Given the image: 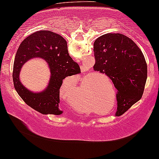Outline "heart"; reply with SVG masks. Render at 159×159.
Returning a JSON list of instances; mask_svg holds the SVG:
<instances>
[{"label": "heart", "instance_id": "obj_1", "mask_svg": "<svg viewBox=\"0 0 159 159\" xmlns=\"http://www.w3.org/2000/svg\"><path fill=\"white\" fill-rule=\"evenodd\" d=\"M89 92H92V90H90ZM88 92H89V90H88ZM106 94V92H104L101 87H97L92 92L89 104V99H88L87 95L84 94L83 88H81L77 92L76 96L72 97L70 99L69 104L70 106L73 107L75 109H76L77 111L82 112H88L90 111H94L95 109L92 99H93L94 103L99 106L101 104H103L104 101L107 100Z\"/></svg>", "mask_w": 159, "mask_h": 159}]
</instances>
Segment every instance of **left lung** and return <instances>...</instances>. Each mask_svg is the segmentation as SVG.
Here are the masks:
<instances>
[{"mask_svg":"<svg viewBox=\"0 0 159 159\" xmlns=\"http://www.w3.org/2000/svg\"><path fill=\"white\" fill-rule=\"evenodd\" d=\"M95 71L106 74L116 89L121 116L142 97L147 78L144 56L134 41L123 34L107 33L94 43Z\"/></svg>","mask_w":159,"mask_h":159,"instance_id":"left-lung-1","label":"left lung"}]
</instances>
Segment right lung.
<instances>
[{
    "instance_id": "1",
    "label": "right lung",
    "mask_w": 159,
    "mask_h": 159,
    "mask_svg": "<svg viewBox=\"0 0 159 159\" xmlns=\"http://www.w3.org/2000/svg\"><path fill=\"white\" fill-rule=\"evenodd\" d=\"M36 57L46 61L51 72L48 86L38 93L29 90L19 78L23 65ZM80 72L79 65L68 53L65 39L53 32L40 30L31 34L19 46L14 60L13 79L16 92L31 108L43 114L60 115L63 113L59 108L60 88L62 80Z\"/></svg>"
}]
</instances>
